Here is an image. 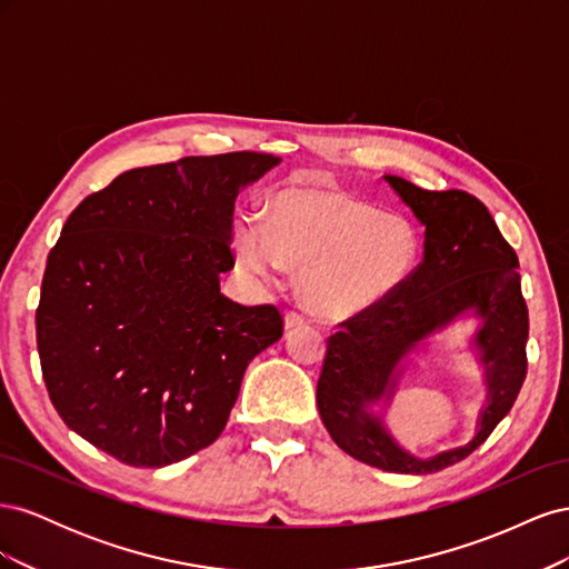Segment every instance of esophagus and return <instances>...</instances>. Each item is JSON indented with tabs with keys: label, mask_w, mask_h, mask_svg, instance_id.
<instances>
[{
	"label": "esophagus",
	"mask_w": 569,
	"mask_h": 569,
	"mask_svg": "<svg viewBox=\"0 0 569 569\" xmlns=\"http://www.w3.org/2000/svg\"><path fill=\"white\" fill-rule=\"evenodd\" d=\"M311 320H308L303 313H299V311H289L287 313V318H284V327L287 330H297V327H303V325H308Z\"/></svg>",
	"instance_id": "esophagus-1"
}]
</instances>
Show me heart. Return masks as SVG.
I'll list each match as a JSON object with an SVG mask.
<instances>
[{"mask_svg": "<svg viewBox=\"0 0 569 569\" xmlns=\"http://www.w3.org/2000/svg\"><path fill=\"white\" fill-rule=\"evenodd\" d=\"M244 270L278 280L301 266V295L313 311L343 318L387 301L416 270L418 228L339 192L289 189L274 199L266 226L244 218L234 234Z\"/></svg>", "mask_w": 569, "mask_h": 569, "instance_id": "1", "label": "heart"}]
</instances>
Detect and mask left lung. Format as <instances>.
<instances>
[{
	"label": "left lung",
	"instance_id": "1",
	"mask_svg": "<svg viewBox=\"0 0 569 569\" xmlns=\"http://www.w3.org/2000/svg\"><path fill=\"white\" fill-rule=\"evenodd\" d=\"M385 180L425 226L422 261L393 297L339 322V332L327 339L316 399L341 451L387 472L429 475L468 458L508 416L527 375L529 316L518 253L485 203L462 189L429 192L396 176ZM462 312L482 318L476 346L488 406L470 445L422 461L390 439L369 406L390 398L400 360Z\"/></svg>",
	"mask_w": 569,
	"mask_h": 569
}]
</instances>
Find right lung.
Returning a JSON list of instances; mask_svg holds the SVG:
<instances>
[{"mask_svg": "<svg viewBox=\"0 0 569 569\" xmlns=\"http://www.w3.org/2000/svg\"><path fill=\"white\" fill-rule=\"evenodd\" d=\"M280 159L234 151L132 168L84 197L49 251L36 313L61 420L132 468L211 446L278 308L220 295L239 189Z\"/></svg>", "mask_w": 569, "mask_h": 569, "instance_id": "obj_1", "label": "right lung"}]
</instances>
